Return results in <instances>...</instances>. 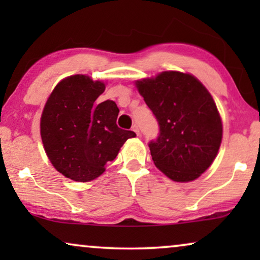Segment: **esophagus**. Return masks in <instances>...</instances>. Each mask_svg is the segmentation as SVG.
Here are the masks:
<instances>
[{
  "mask_svg": "<svg viewBox=\"0 0 260 260\" xmlns=\"http://www.w3.org/2000/svg\"><path fill=\"white\" fill-rule=\"evenodd\" d=\"M131 130H133L134 133L137 135V136H138V135H140V129H138V125H136V124H134V125H133V129H131Z\"/></svg>",
  "mask_w": 260,
  "mask_h": 260,
  "instance_id": "34e87169",
  "label": "esophagus"
}]
</instances>
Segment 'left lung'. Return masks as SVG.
Wrapping results in <instances>:
<instances>
[{"mask_svg":"<svg viewBox=\"0 0 260 260\" xmlns=\"http://www.w3.org/2000/svg\"><path fill=\"white\" fill-rule=\"evenodd\" d=\"M157 119L159 134L149 143L155 166L176 182H189L218 154L222 123L212 95L191 74L166 71L136 81Z\"/></svg>","mask_w":260,"mask_h":260,"instance_id":"left-lung-1","label":"left lung"}]
</instances>
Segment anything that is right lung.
Returning a JSON list of instances; mask_svg holds the SVG:
<instances>
[{
    "mask_svg": "<svg viewBox=\"0 0 260 260\" xmlns=\"http://www.w3.org/2000/svg\"><path fill=\"white\" fill-rule=\"evenodd\" d=\"M105 90L103 81L76 74L54 87L44 108L40 133L53 167L78 182H88L105 172L134 131L116 124L119 109L113 101L94 104Z\"/></svg>",
    "mask_w": 260,
    "mask_h": 260,
    "instance_id": "add662e5",
    "label": "right lung"
}]
</instances>
